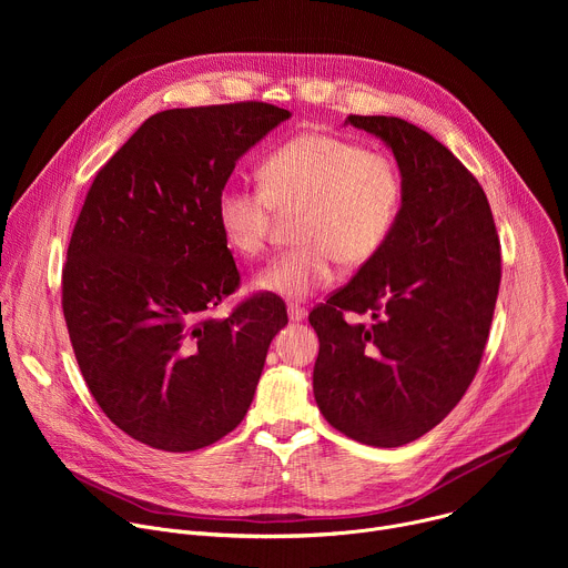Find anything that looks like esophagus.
I'll list each match as a JSON object with an SVG mask.
<instances>
[{"label": "esophagus", "mask_w": 568, "mask_h": 568, "mask_svg": "<svg viewBox=\"0 0 568 568\" xmlns=\"http://www.w3.org/2000/svg\"><path fill=\"white\" fill-rule=\"evenodd\" d=\"M287 314H290V321H303L307 312H305V307H301L296 303H290L287 305Z\"/></svg>", "instance_id": "obj_1"}]
</instances>
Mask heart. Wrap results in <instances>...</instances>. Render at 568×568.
Segmentation results:
<instances>
[{"instance_id": "b5f03b06", "label": "heart", "mask_w": 568, "mask_h": 568, "mask_svg": "<svg viewBox=\"0 0 568 568\" xmlns=\"http://www.w3.org/2000/svg\"><path fill=\"white\" fill-rule=\"evenodd\" d=\"M258 180L261 186H222L215 220L235 254L258 258L278 217L296 215L301 245L256 276L261 292L283 298L331 285L337 263L368 265L388 242L407 193L393 154L326 132H305L272 150Z\"/></svg>"}]
</instances>
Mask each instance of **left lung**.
I'll use <instances>...</instances> for the list:
<instances>
[{"mask_svg":"<svg viewBox=\"0 0 568 568\" xmlns=\"http://www.w3.org/2000/svg\"><path fill=\"white\" fill-rule=\"evenodd\" d=\"M348 123L386 141L407 193L384 250L310 312L314 399L344 436L399 447L434 429L471 384L501 245L480 184L429 132L397 116L351 114Z\"/></svg>","mask_w":568,"mask_h":568,"instance_id":"left-lung-1","label":"left lung"}]
</instances>
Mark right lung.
I'll return each mask as SVG.
<instances>
[{
	"label": "right lung",
	"instance_id": "1",
	"mask_svg": "<svg viewBox=\"0 0 568 568\" xmlns=\"http://www.w3.org/2000/svg\"><path fill=\"white\" fill-rule=\"evenodd\" d=\"M290 119L261 101L164 110L97 173L62 267L75 362L103 414L134 440L195 452L245 418L287 323L276 294L240 287L215 220L235 161Z\"/></svg>",
	"mask_w": 568,
	"mask_h": 568
}]
</instances>
